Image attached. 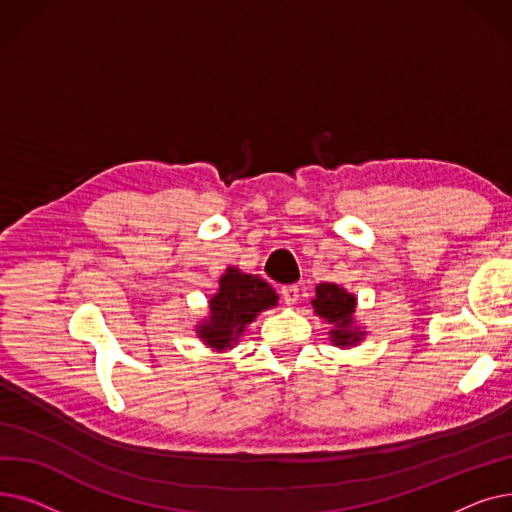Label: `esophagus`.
I'll list each match as a JSON object with an SVG mask.
<instances>
[{"label": "esophagus", "mask_w": 512, "mask_h": 512, "mask_svg": "<svg viewBox=\"0 0 512 512\" xmlns=\"http://www.w3.org/2000/svg\"><path fill=\"white\" fill-rule=\"evenodd\" d=\"M280 294H282V299H284L286 305H294V303L299 301V288L294 286V284L282 286V288H280Z\"/></svg>", "instance_id": "obj_1"}]
</instances>
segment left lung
<instances>
[{"mask_svg": "<svg viewBox=\"0 0 512 512\" xmlns=\"http://www.w3.org/2000/svg\"><path fill=\"white\" fill-rule=\"evenodd\" d=\"M311 305L319 317H324L328 324H332L330 338L334 346H355L365 336V332L355 326L357 297L346 292L342 286L332 282L317 284L315 299L311 301Z\"/></svg>", "mask_w": 512, "mask_h": 512, "instance_id": "1", "label": "left lung"}]
</instances>
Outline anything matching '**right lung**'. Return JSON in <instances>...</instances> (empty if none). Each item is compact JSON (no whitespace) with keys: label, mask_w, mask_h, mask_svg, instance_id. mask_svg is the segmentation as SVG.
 I'll list each match as a JSON object with an SVG mask.
<instances>
[{"label":"right lung","mask_w":512,"mask_h":512,"mask_svg":"<svg viewBox=\"0 0 512 512\" xmlns=\"http://www.w3.org/2000/svg\"><path fill=\"white\" fill-rule=\"evenodd\" d=\"M276 305L278 294L265 280L228 267L220 290L209 299V319L197 326V336L213 351H228L261 311Z\"/></svg>","instance_id":"add662e5"}]
</instances>
